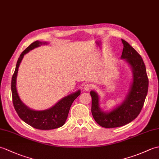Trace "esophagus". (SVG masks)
I'll return each instance as SVG.
<instances>
[{"instance_id": "esophagus-1", "label": "esophagus", "mask_w": 159, "mask_h": 159, "mask_svg": "<svg viewBox=\"0 0 159 159\" xmlns=\"http://www.w3.org/2000/svg\"><path fill=\"white\" fill-rule=\"evenodd\" d=\"M92 88H93V85L92 84H89V83H87L86 85H85V86H84V89L85 91L91 90Z\"/></svg>"}]
</instances>
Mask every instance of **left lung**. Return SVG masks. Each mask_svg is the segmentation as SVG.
Listing matches in <instances>:
<instances>
[{
	"label": "left lung",
	"mask_w": 159,
	"mask_h": 159,
	"mask_svg": "<svg viewBox=\"0 0 159 159\" xmlns=\"http://www.w3.org/2000/svg\"><path fill=\"white\" fill-rule=\"evenodd\" d=\"M121 42L124 48L121 57L126 60L133 72V84L126 100L111 112L105 113L100 109L98 94L93 91L90 92L93 117L104 128L122 126L134 120L142 109L148 93L149 81L142 58L127 42L124 39H121Z\"/></svg>",
	"instance_id": "left-lung-1"
}]
</instances>
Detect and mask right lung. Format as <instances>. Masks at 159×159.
<instances>
[{
	"label": "right lung",
	"instance_id": "right-lung-1",
	"mask_svg": "<svg viewBox=\"0 0 159 159\" xmlns=\"http://www.w3.org/2000/svg\"><path fill=\"white\" fill-rule=\"evenodd\" d=\"M42 43H46V42L43 43L39 41L33 42L20 55L11 79L12 100L13 107L18 116L25 122L36 129L52 130L62 126L65 124L70 107L74 100L80 95V91L79 90L75 93L63 98L55 106L44 111H33L22 103L16 89V77L20 63L25 54L42 45Z\"/></svg>",
	"mask_w": 159,
	"mask_h": 159
}]
</instances>
